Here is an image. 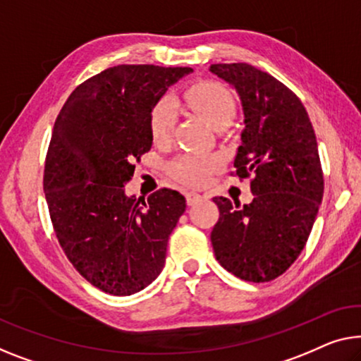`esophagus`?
Here are the masks:
<instances>
[{
    "mask_svg": "<svg viewBox=\"0 0 361 361\" xmlns=\"http://www.w3.org/2000/svg\"><path fill=\"white\" fill-rule=\"evenodd\" d=\"M185 196H186V202L190 204V206H192V204H196L197 201H201L202 199V195H199L196 191H188Z\"/></svg>",
    "mask_w": 361,
    "mask_h": 361,
    "instance_id": "34e87169",
    "label": "esophagus"
}]
</instances>
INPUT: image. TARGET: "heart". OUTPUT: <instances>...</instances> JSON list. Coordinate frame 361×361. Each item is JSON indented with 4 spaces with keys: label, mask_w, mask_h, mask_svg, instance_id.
<instances>
[{
    "label": "heart",
    "mask_w": 361,
    "mask_h": 361,
    "mask_svg": "<svg viewBox=\"0 0 361 361\" xmlns=\"http://www.w3.org/2000/svg\"><path fill=\"white\" fill-rule=\"evenodd\" d=\"M183 100L190 109L202 118L214 129L227 128L236 113V102L233 94L219 82L204 80L185 90ZM176 120V106L171 100H160L150 111L149 126L154 142H166L173 133ZM219 159L206 154H183L169 170L173 178L186 185L199 186L209 180L212 171L217 169Z\"/></svg>",
    "instance_id": "heart-1"
}]
</instances>
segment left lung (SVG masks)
<instances>
[{"instance_id": "obj_1", "label": "left lung", "mask_w": 361, "mask_h": 361, "mask_svg": "<svg viewBox=\"0 0 361 361\" xmlns=\"http://www.w3.org/2000/svg\"><path fill=\"white\" fill-rule=\"evenodd\" d=\"M240 95L245 115L235 173L252 201L214 197L211 241L220 266L248 282L282 276L305 248L324 192L318 142L303 104L281 80L248 63L212 64Z\"/></svg>"}]
</instances>
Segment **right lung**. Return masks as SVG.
<instances>
[{
    "mask_svg": "<svg viewBox=\"0 0 361 361\" xmlns=\"http://www.w3.org/2000/svg\"><path fill=\"white\" fill-rule=\"evenodd\" d=\"M191 68L120 64L73 90L58 115L43 190L64 255L102 292L126 297L162 272L169 236L186 209L178 191L126 196L134 160L152 147L149 118Z\"/></svg>",
    "mask_w": 361,
    "mask_h": 361,
    "instance_id": "obj_1",
    "label": "right lung"
}]
</instances>
